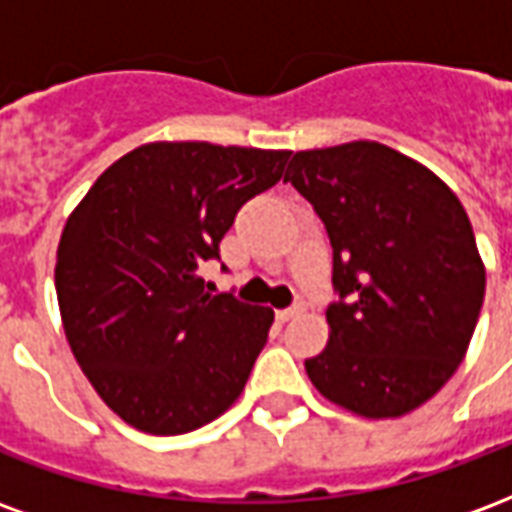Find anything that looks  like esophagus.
Here are the masks:
<instances>
[{
  "mask_svg": "<svg viewBox=\"0 0 512 512\" xmlns=\"http://www.w3.org/2000/svg\"><path fill=\"white\" fill-rule=\"evenodd\" d=\"M304 312V301H293L290 307H285V310H277V321H290V318H296V315H301Z\"/></svg>",
  "mask_w": 512,
  "mask_h": 512,
  "instance_id": "34e87169",
  "label": "esophagus"
}]
</instances>
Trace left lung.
<instances>
[{"instance_id":"1","label":"left lung","mask_w":512,"mask_h":512,"mask_svg":"<svg viewBox=\"0 0 512 512\" xmlns=\"http://www.w3.org/2000/svg\"><path fill=\"white\" fill-rule=\"evenodd\" d=\"M285 180L326 224L334 249L329 343L304 362L334 406L406 417L466 356L485 296L472 222L452 189L381 142L301 150Z\"/></svg>"}]
</instances>
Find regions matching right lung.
Here are the masks:
<instances>
[{"label":"right lung","instance_id":"obj_1","mask_svg":"<svg viewBox=\"0 0 512 512\" xmlns=\"http://www.w3.org/2000/svg\"><path fill=\"white\" fill-rule=\"evenodd\" d=\"M290 150L147 142L117 158L65 222L54 285L76 362L131 428L178 436L244 392L274 310L213 296L202 266Z\"/></svg>","mask_w":512,"mask_h":512}]
</instances>
